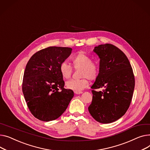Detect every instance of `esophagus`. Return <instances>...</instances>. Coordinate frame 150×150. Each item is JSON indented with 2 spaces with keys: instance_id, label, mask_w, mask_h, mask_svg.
I'll list each match as a JSON object with an SVG mask.
<instances>
[{
  "instance_id": "esophagus-1",
  "label": "esophagus",
  "mask_w": 150,
  "mask_h": 150,
  "mask_svg": "<svg viewBox=\"0 0 150 150\" xmlns=\"http://www.w3.org/2000/svg\"><path fill=\"white\" fill-rule=\"evenodd\" d=\"M83 92L82 91H74V93L76 94H82Z\"/></svg>"
}]
</instances>
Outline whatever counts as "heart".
I'll use <instances>...</instances> for the list:
<instances>
[{
	"instance_id": "1",
	"label": "heart",
	"mask_w": 150,
	"mask_h": 150,
	"mask_svg": "<svg viewBox=\"0 0 150 150\" xmlns=\"http://www.w3.org/2000/svg\"><path fill=\"white\" fill-rule=\"evenodd\" d=\"M72 64L75 69H81V77L79 80L71 79L66 82L68 89L75 91H81L88 85V79L94 80L99 73V67L92 62L91 58L83 52H79L72 59ZM60 72L64 79H68L71 76L72 67L67 62L62 63L60 65Z\"/></svg>"
}]
</instances>
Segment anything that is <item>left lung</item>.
<instances>
[{"label": "left lung", "mask_w": 150, "mask_h": 150, "mask_svg": "<svg viewBox=\"0 0 150 150\" xmlns=\"http://www.w3.org/2000/svg\"><path fill=\"white\" fill-rule=\"evenodd\" d=\"M100 59L99 73L91 86V116L102 124L115 122L124 115L133 98L134 76L129 62L120 49L109 43L95 47ZM104 87L102 92L94 90Z\"/></svg>", "instance_id": "8db88e82"}]
</instances>
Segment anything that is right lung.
Returning <instances> with one entry per match:
<instances>
[{
	"label": "right lung",
	"instance_id": "obj_1",
	"mask_svg": "<svg viewBox=\"0 0 150 150\" xmlns=\"http://www.w3.org/2000/svg\"><path fill=\"white\" fill-rule=\"evenodd\" d=\"M72 48L50 47L41 50L26 65L22 91L33 115L40 120H54L62 114L74 92L64 88L60 65L70 56Z\"/></svg>",
	"mask_w": 150,
	"mask_h": 150
}]
</instances>
